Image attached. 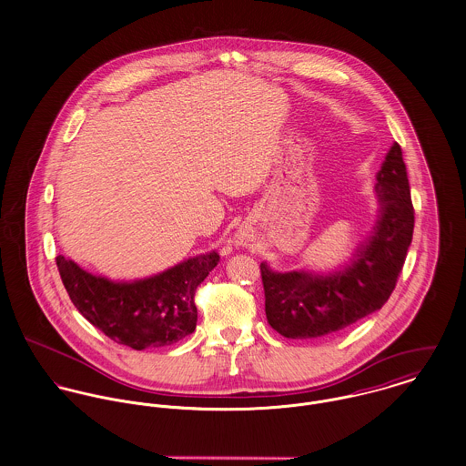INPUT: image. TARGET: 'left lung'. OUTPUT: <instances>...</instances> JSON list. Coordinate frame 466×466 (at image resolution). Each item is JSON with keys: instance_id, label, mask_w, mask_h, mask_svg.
<instances>
[{"instance_id": "left-lung-1", "label": "left lung", "mask_w": 466, "mask_h": 466, "mask_svg": "<svg viewBox=\"0 0 466 466\" xmlns=\"http://www.w3.org/2000/svg\"><path fill=\"white\" fill-rule=\"evenodd\" d=\"M376 221L351 257L329 271H275L260 264L266 318L287 339H318L380 310L394 290L413 238V206L399 144L376 174Z\"/></svg>"}]
</instances>
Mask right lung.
Masks as SVG:
<instances>
[{
	"label": "right lung",
	"mask_w": 466,
	"mask_h": 466,
	"mask_svg": "<svg viewBox=\"0 0 466 466\" xmlns=\"http://www.w3.org/2000/svg\"><path fill=\"white\" fill-rule=\"evenodd\" d=\"M219 260L218 251L198 253L179 264L135 280L94 275L58 255L56 266L74 307L116 344L137 351L179 342L197 328L195 289Z\"/></svg>",
	"instance_id": "obj_1"
}]
</instances>
